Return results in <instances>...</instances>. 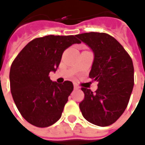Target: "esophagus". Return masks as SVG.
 Instances as JSON below:
<instances>
[{
  "instance_id": "34e87169",
  "label": "esophagus",
  "mask_w": 145,
  "mask_h": 145,
  "mask_svg": "<svg viewBox=\"0 0 145 145\" xmlns=\"http://www.w3.org/2000/svg\"><path fill=\"white\" fill-rule=\"evenodd\" d=\"M74 89H79L80 87L78 85H77V84H74Z\"/></svg>"
}]
</instances>
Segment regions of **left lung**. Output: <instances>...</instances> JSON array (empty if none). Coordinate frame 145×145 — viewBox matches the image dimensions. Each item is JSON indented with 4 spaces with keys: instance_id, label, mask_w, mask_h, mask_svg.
Masks as SVG:
<instances>
[{
    "instance_id": "8db88e82",
    "label": "left lung",
    "mask_w": 145,
    "mask_h": 145,
    "mask_svg": "<svg viewBox=\"0 0 145 145\" xmlns=\"http://www.w3.org/2000/svg\"><path fill=\"white\" fill-rule=\"evenodd\" d=\"M76 37L93 52L89 78L98 82L94 93L82 88L85 97L79 104L80 110L88 122L108 126L118 120L129 103L134 85L132 59L122 44L108 34L90 32Z\"/></svg>"
}]
</instances>
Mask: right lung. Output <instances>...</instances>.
Here are the masks:
<instances>
[{
    "label": "right lung",
    "instance_id": "add662e5",
    "mask_svg": "<svg viewBox=\"0 0 145 145\" xmlns=\"http://www.w3.org/2000/svg\"><path fill=\"white\" fill-rule=\"evenodd\" d=\"M81 41L76 35H48L30 41L12 63L10 88L16 107L27 122L37 127H48L58 121L73 83L52 82L48 74L55 72L63 52Z\"/></svg>",
    "mask_w": 145,
    "mask_h": 145
}]
</instances>
